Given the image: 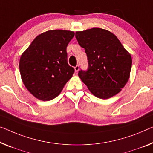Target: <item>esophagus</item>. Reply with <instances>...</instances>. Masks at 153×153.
<instances>
[{
	"mask_svg": "<svg viewBox=\"0 0 153 153\" xmlns=\"http://www.w3.org/2000/svg\"><path fill=\"white\" fill-rule=\"evenodd\" d=\"M74 69H75V71H76V72L78 71L79 69V65H77V66H76V67H74Z\"/></svg>",
	"mask_w": 153,
	"mask_h": 153,
	"instance_id": "obj_1",
	"label": "esophagus"
}]
</instances>
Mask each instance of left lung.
I'll list each match as a JSON object with an SVG mask.
<instances>
[{
	"label": "left lung",
	"mask_w": 153,
	"mask_h": 153,
	"mask_svg": "<svg viewBox=\"0 0 153 153\" xmlns=\"http://www.w3.org/2000/svg\"><path fill=\"white\" fill-rule=\"evenodd\" d=\"M78 44L85 50L88 67L78 76L95 97L108 99L126 85L131 70V56L111 31L92 28L76 31Z\"/></svg>",
	"instance_id": "1"
}]
</instances>
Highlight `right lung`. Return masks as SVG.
<instances>
[{
  "label": "right lung",
  "instance_id": "right-lung-1",
  "mask_svg": "<svg viewBox=\"0 0 153 153\" xmlns=\"http://www.w3.org/2000/svg\"><path fill=\"white\" fill-rule=\"evenodd\" d=\"M74 35L71 31H47L22 54L19 69L22 82L37 99H54L71 78L75 70L68 65L67 47Z\"/></svg>",
  "mask_w": 153,
  "mask_h": 153
}]
</instances>
